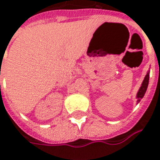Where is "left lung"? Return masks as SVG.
<instances>
[{
    "label": "left lung",
    "instance_id": "left-lung-1",
    "mask_svg": "<svg viewBox=\"0 0 160 160\" xmlns=\"http://www.w3.org/2000/svg\"><path fill=\"white\" fill-rule=\"evenodd\" d=\"M149 73H147V75L145 76V78H144V80H143L142 84V87L140 88V90H139V92L137 94V98H138V100L137 102L139 103L141 99L143 98V96L145 95L146 93V90H147V88H148V85H149Z\"/></svg>",
    "mask_w": 160,
    "mask_h": 160
}]
</instances>
